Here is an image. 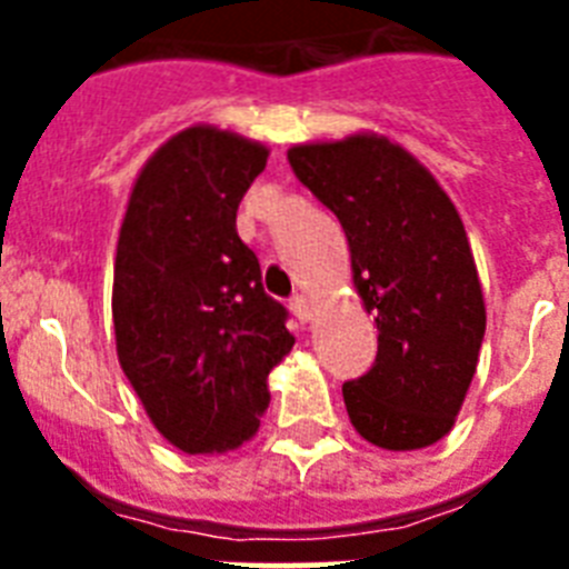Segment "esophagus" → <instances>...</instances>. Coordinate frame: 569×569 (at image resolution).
I'll use <instances>...</instances> for the list:
<instances>
[{"label":"esophagus","mask_w":569,"mask_h":569,"mask_svg":"<svg viewBox=\"0 0 569 569\" xmlns=\"http://www.w3.org/2000/svg\"><path fill=\"white\" fill-rule=\"evenodd\" d=\"M289 310L298 321H310L312 319V301L307 295H295L292 301H289Z\"/></svg>","instance_id":"34e87169"}]
</instances>
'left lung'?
Instances as JSON below:
<instances>
[{"mask_svg": "<svg viewBox=\"0 0 569 569\" xmlns=\"http://www.w3.org/2000/svg\"><path fill=\"white\" fill-rule=\"evenodd\" d=\"M295 177L337 214L355 286L378 325V355L342 383L360 437L425 449L455 425L485 342V298L449 194L378 136L289 150Z\"/></svg>", "mask_w": 569, "mask_h": 569, "instance_id": "1", "label": "left lung"}]
</instances>
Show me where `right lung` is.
I'll return each mask as SVG.
<instances>
[{"label":"right lung","mask_w":569,"mask_h":569,"mask_svg":"<svg viewBox=\"0 0 569 569\" xmlns=\"http://www.w3.org/2000/svg\"><path fill=\"white\" fill-rule=\"evenodd\" d=\"M268 150L214 127L173 136L138 173L114 259V337L164 440L189 455L250 440L268 372L295 346L236 212Z\"/></svg>","instance_id":"add662e5"}]
</instances>
